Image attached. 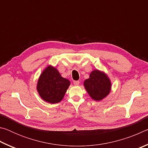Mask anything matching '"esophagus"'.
Instances as JSON below:
<instances>
[{
	"mask_svg": "<svg viewBox=\"0 0 148 148\" xmlns=\"http://www.w3.org/2000/svg\"><path fill=\"white\" fill-rule=\"evenodd\" d=\"M73 83H74V86H78V85L79 84V81H74Z\"/></svg>",
	"mask_w": 148,
	"mask_h": 148,
	"instance_id": "1",
	"label": "esophagus"
}]
</instances>
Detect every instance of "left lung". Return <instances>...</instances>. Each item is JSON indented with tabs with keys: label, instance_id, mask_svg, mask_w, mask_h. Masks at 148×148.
Returning <instances> with one entry per match:
<instances>
[{
	"label": "left lung",
	"instance_id": "1",
	"mask_svg": "<svg viewBox=\"0 0 148 148\" xmlns=\"http://www.w3.org/2000/svg\"><path fill=\"white\" fill-rule=\"evenodd\" d=\"M85 88L92 99L96 101H102L109 95L111 91L112 84L105 72L94 70L89 77L84 82Z\"/></svg>",
	"mask_w": 148,
	"mask_h": 148
}]
</instances>
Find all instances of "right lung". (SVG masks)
I'll list each match as a JSON object with an SVG mask.
<instances>
[{"instance_id":"right-lung-1","label":"right lung","mask_w":148,"mask_h":148,"mask_svg":"<svg viewBox=\"0 0 148 148\" xmlns=\"http://www.w3.org/2000/svg\"><path fill=\"white\" fill-rule=\"evenodd\" d=\"M70 85L69 80L62 77L56 67L48 65L40 76L36 89L44 101L56 104L62 101Z\"/></svg>"}]
</instances>
